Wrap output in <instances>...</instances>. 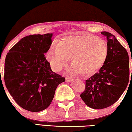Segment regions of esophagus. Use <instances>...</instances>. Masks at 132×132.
I'll use <instances>...</instances> for the list:
<instances>
[{
  "label": "esophagus",
  "instance_id": "1",
  "mask_svg": "<svg viewBox=\"0 0 132 132\" xmlns=\"http://www.w3.org/2000/svg\"><path fill=\"white\" fill-rule=\"evenodd\" d=\"M73 78H71V77H65V80L66 82H71L72 80H73Z\"/></svg>",
  "mask_w": 132,
  "mask_h": 132
}]
</instances>
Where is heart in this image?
<instances>
[{
	"mask_svg": "<svg viewBox=\"0 0 132 132\" xmlns=\"http://www.w3.org/2000/svg\"><path fill=\"white\" fill-rule=\"evenodd\" d=\"M108 55L107 44L93 35L82 34L65 37L53 44L47 53L52 68L59 71L71 57L69 71L86 76L94 75L103 66Z\"/></svg>",
	"mask_w": 132,
	"mask_h": 132,
	"instance_id": "1",
	"label": "heart"
}]
</instances>
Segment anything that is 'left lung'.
Returning a JSON list of instances; mask_svg holds the SVG:
<instances>
[{
    "mask_svg": "<svg viewBox=\"0 0 132 132\" xmlns=\"http://www.w3.org/2000/svg\"><path fill=\"white\" fill-rule=\"evenodd\" d=\"M101 34L107 39L108 57L98 73L86 80L85 89L80 94L85 103L95 109H104L114 104L127 88L130 75L127 50L112 34Z\"/></svg>",
    "mask_w": 132,
    "mask_h": 132,
    "instance_id": "obj_1",
    "label": "left lung"
}]
</instances>
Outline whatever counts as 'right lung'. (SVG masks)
<instances>
[{
	"label": "right lung",
	"mask_w": 132,
	"mask_h": 132,
	"mask_svg": "<svg viewBox=\"0 0 132 132\" xmlns=\"http://www.w3.org/2000/svg\"><path fill=\"white\" fill-rule=\"evenodd\" d=\"M53 34L26 36L10 50L5 62L7 89L19 105L39 112L51 103L57 86L65 79L52 71L44 54Z\"/></svg>",
	"instance_id": "add662e5"
}]
</instances>
